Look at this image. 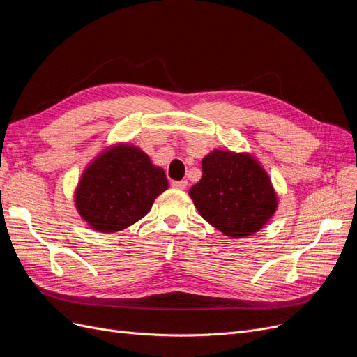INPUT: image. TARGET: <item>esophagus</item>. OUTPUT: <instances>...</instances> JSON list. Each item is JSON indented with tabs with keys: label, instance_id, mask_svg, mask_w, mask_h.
<instances>
[{
	"label": "esophagus",
	"instance_id": "1",
	"mask_svg": "<svg viewBox=\"0 0 357 357\" xmlns=\"http://www.w3.org/2000/svg\"><path fill=\"white\" fill-rule=\"evenodd\" d=\"M188 185L187 181H174L172 182V187L176 188V190H185Z\"/></svg>",
	"mask_w": 357,
	"mask_h": 357
}]
</instances>
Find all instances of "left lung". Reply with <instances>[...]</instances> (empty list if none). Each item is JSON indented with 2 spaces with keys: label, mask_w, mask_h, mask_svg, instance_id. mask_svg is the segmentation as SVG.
<instances>
[{
  "label": "left lung",
  "mask_w": 357,
  "mask_h": 357,
  "mask_svg": "<svg viewBox=\"0 0 357 357\" xmlns=\"http://www.w3.org/2000/svg\"><path fill=\"white\" fill-rule=\"evenodd\" d=\"M202 170L188 194L203 220L224 236H254L278 211V192L267 170L250 153L215 148L203 157Z\"/></svg>",
  "instance_id": "obj_1"
}]
</instances>
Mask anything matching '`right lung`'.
Here are the masks:
<instances>
[{
  "label": "right lung",
  "mask_w": 357,
  "mask_h": 357,
  "mask_svg": "<svg viewBox=\"0 0 357 357\" xmlns=\"http://www.w3.org/2000/svg\"><path fill=\"white\" fill-rule=\"evenodd\" d=\"M169 188L165 170L139 146L119 142L90 160L74 191L75 208L90 228L117 233L137 222Z\"/></svg>",
  "instance_id": "obj_1"
}]
</instances>
